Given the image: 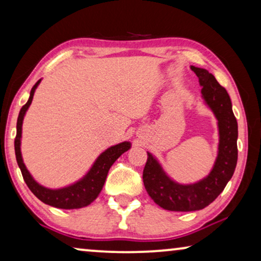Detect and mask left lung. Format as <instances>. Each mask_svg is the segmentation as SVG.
<instances>
[{
	"label": "left lung",
	"instance_id": "8db88e82",
	"mask_svg": "<svg viewBox=\"0 0 261 261\" xmlns=\"http://www.w3.org/2000/svg\"><path fill=\"white\" fill-rule=\"evenodd\" d=\"M192 69L202 86L201 92L205 102L219 120V155L208 177L195 185L181 186L172 182L162 171L156 160L148 153L143 170V182L146 192L160 207L172 212L200 211L211 204L232 178L238 162V122L229 95L207 69L194 66Z\"/></svg>",
	"mask_w": 261,
	"mask_h": 261
}]
</instances>
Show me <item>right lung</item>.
Listing matches in <instances>:
<instances>
[{
    "label": "right lung",
    "instance_id": "right-lung-1",
    "mask_svg": "<svg viewBox=\"0 0 261 261\" xmlns=\"http://www.w3.org/2000/svg\"><path fill=\"white\" fill-rule=\"evenodd\" d=\"M39 83L40 80L36 82L35 85L32 87L28 101L22 106L19 113V118H17L16 137L15 142H14L17 164H19V167L21 169L25 185L28 186L31 192L34 194L39 200H41L43 203H47L49 205H53V207L61 209L83 208L85 207V205H89L91 202H93V201L97 199V196L99 195V193H100L102 186H104L105 183L109 169L111 168L112 164L116 162V160L118 159L122 153L129 150L130 143H120V144L111 146V148L106 150L105 152H102L101 155L98 157V160L95 161V163L93 164V167L90 170L89 174H87L82 181L75 183V185L59 190H50L38 185V183L33 179L27 169H25L23 161H22L20 151V139L22 130V120H23L25 111H27L29 105H31V102L33 100V95H34V91Z\"/></svg>",
    "mask_w": 261,
    "mask_h": 261
}]
</instances>
